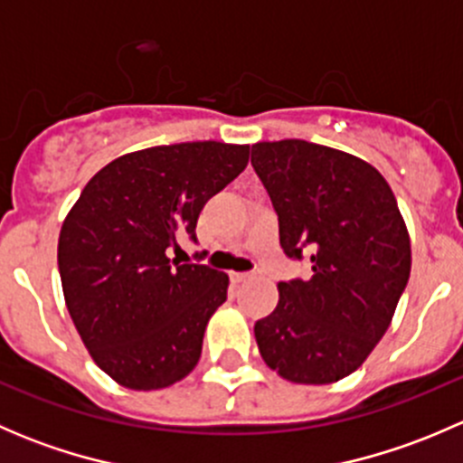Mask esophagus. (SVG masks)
<instances>
[{
  "label": "esophagus",
  "instance_id": "1",
  "mask_svg": "<svg viewBox=\"0 0 463 463\" xmlns=\"http://www.w3.org/2000/svg\"><path fill=\"white\" fill-rule=\"evenodd\" d=\"M253 275L255 273H232V279H235V282H246V279H250Z\"/></svg>",
  "mask_w": 463,
  "mask_h": 463
}]
</instances>
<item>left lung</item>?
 <instances>
[{
  "label": "left lung",
  "mask_w": 463,
  "mask_h": 463,
  "mask_svg": "<svg viewBox=\"0 0 463 463\" xmlns=\"http://www.w3.org/2000/svg\"><path fill=\"white\" fill-rule=\"evenodd\" d=\"M250 165L269 193L287 258H311L309 279L279 282L255 322L270 370L326 385L363 365L390 326L410 278V237L381 172L325 145L255 143Z\"/></svg>",
  "instance_id": "left-lung-1"
}]
</instances>
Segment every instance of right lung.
Returning a JSON list of instances; mask_svg holds the SVG:
<instances>
[{
    "mask_svg": "<svg viewBox=\"0 0 463 463\" xmlns=\"http://www.w3.org/2000/svg\"><path fill=\"white\" fill-rule=\"evenodd\" d=\"M249 163V145H158L102 167L67 214L58 241L64 300L105 374L129 390H161L194 370L228 275L167 258L197 241L210 197Z\"/></svg>",
    "mask_w": 463,
    "mask_h": 463,
    "instance_id": "right-lung-1",
    "label": "right lung"
}]
</instances>
